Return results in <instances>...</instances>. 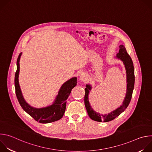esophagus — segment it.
Wrapping results in <instances>:
<instances>
[{
    "label": "esophagus",
    "mask_w": 152,
    "mask_h": 152,
    "mask_svg": "<svg viewBox=\"0 0 152 152\" xmlns=\"http://www.w3.org/2000/svg\"><path fill=\"white\" fill-rule=\"evenodd\" d=\"M80 79L81 80H83V81H85L86 79H87V76H86V74L85 73H81L80 75Z\"/></svg>",
    "instance_id": "esophagus-1"
}]
</instances>
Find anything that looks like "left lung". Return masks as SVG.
<instances>
[{"instance_id": "1", "label": "left lung", "mask_w": 152, "mask_h": 152, "mask_svg": "<svg viewBox=\"0 0 152 152\" xmlns=\"http://www.w3.org/2000/svg\"><path fill=\"white\" fill-rule=\"evenodd\" d=\"M119 48V52L117 54L116 58L121 59L123 62L126 71L127 79L126 94L122 105L117 108L114 111L111 112L110 113L107 114H102L96 112L93 110V108L91 107L88 100V94L92 87L90 84L86 85V88H85V94L84 97L85 106L90 118L96 121L107 122L115 118L126 109L130 102H131L132 96V93L135 84L134 64L131 56H130L127 53L125 47L123 45H120Z\"/></svg>"}]
</instances>
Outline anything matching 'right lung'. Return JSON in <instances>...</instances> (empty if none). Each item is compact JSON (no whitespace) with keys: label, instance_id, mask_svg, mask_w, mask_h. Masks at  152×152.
Listing matches in <instances>:
<instances>
[{"label":"right lung","instance_id":"obj_1","mask_svg":"<svg viewBox=\"0 0 152 152\" xmlns=\"http://www.w3.org/2000/svg\"><path fill=\"white\" fill-rule=\"evenodd\" d=\"M21 55V53H20L17 60V71L14 79L15 94L20 106L25 112L39 123H49L60 120L66 111V100L72 90L77 84V77H72L63 83L52 104L41 108L32 107L25 101L20 88L18 75L20 72L19 62Z\"/></svg>","mask_w":152,"mask_h":152}]
</instances>
